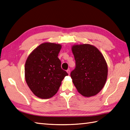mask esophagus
Returning <instances> with one entry per match:
<instances>
[{"mask_svg":"<svg viewBox=\"0 0 130 130\" xmlns=\"http://www.w3.org/2000/svg\"><path fill=\"white\" fill-rule=\"evenodd\" d=\"M67 73H68V74H69H69H70V69H68V70H67Z\"/></svg>","mask_w":130,"mask_h":130,"instance_id":"esophagus-1","label":"esophagus"}]
</instances>
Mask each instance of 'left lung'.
<instances>
[{
	"label": "left lung",
	"instance_id": "left-lung-1",
	"mask_svg": "<svg viewBox=\"0 0 130 130\" xmlns=\"http://www.w3.org/2000/svg\"><path fill=\"white\" fill-rule=\"evenodd\" d=\"M76 67L71 72L78 92L86 97L94 96L103 89L107 80L108 67L99 50L90 44L74 45L71 47Z\"/></svg>",
	"mask_w": 130,
	"mask_h": 130
}]
</instances>
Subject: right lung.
Listing matches in <instances>:
<instances>
[{
    "label": "right lung",
    "instance_id": "obj_1",
    "mask_svg": "<svg viewBox=\"0 0 130 130\" xmlns=\"http://www.w3.org/2000/svg\"><path fill=\"white\" fill-rule=\"evenodd\" d=\"M61 45L45 42L29 55L25 63L24 74L27 85L37 97L48 99L56 94L67 71L61 68L58 55Z\"/></svg>",
    "mask_w": 130,
    "mask_h": 130
}]
</instances>
